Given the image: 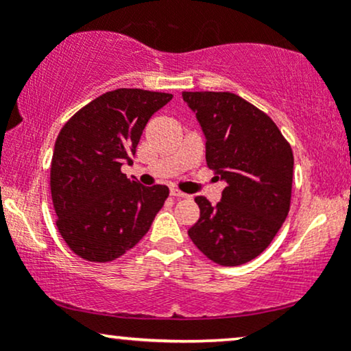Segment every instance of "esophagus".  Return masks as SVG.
I'll return each instance as SVG.
<instances>
[{
  "label": "esophagus",
  "instance_id": "1",
  "mask_svg": "<svg viewBox=\"0 0 351 351\" xmlns=\"http://www.w3.org/2000/svg\"><path fill=\"white\" fill-rule=\"evenodd\" d=\"M170 196H173V198H189L186 193L180 191V189H176V188L170 189Z\"/></svg>",
  "mask_w": 351,
  "mask_h": 351
}]
</instances>
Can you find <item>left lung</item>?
Here are the masks:
<instances>
[{
  "instance_id": "obj_1",
  "label": "left lung",
  "mask_w": 351,
  "mask_h": 351,
  "mask_svg": "<svg viewBox=\"0 0 351 351\" xmlns=\"http://www.w3.org/2000/svg\"><path fill=\"white\" fill-rule=\"evenodd\" d=\"M206 136V163L226 181L213 206L196 196L199 219L188 236L219 265L265 251L291 208L293 155L269 115L231 92H183Z\"/></svg>"
}]
</instances>
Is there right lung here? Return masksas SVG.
<instances>
[{"label": "right lung", "mask_w": 351, "mask_h": 351, "mask_svg": "<svg viewBox=\"0 0 351 351\" xmlns=\"http://www.w3.org/2000/svg\"><path fill=\"white\" fill-rule=\"evenodd\" d=\"M171 94L117 88L82 107L59 132L51 162L58 228L72 252L90 263L123 256L147 234L168 186L123 175L150 117Z\"/></svg>", "instance_id": "1"}]
</instances>
